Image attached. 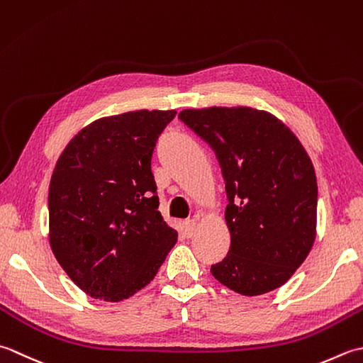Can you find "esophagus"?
Here are the masks:
<instances>
[{
	"label": "esophagus",
	"mask_w": 363,
	"mask_h": 363,
	"mask_svg": "<svg viewBox=\"0 0 363 363\" xmlns=\"http://www.w3.org/2000/svg\"><path fill=\"white\" fill-rule=\"evenodd\" d=\"M196 232V220L194 219H188L183 223V235L186 236V238H191L192 235Z\"/></svg>",
	"instance_id": "1"
}]
</instances>
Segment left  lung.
<instances>
[{
	"label": "left lung",
	"instance_id": "obj_1",
	"mask_svg": "<svg viewBox=\"0 0 363 363\" xmlns=\"http://www.w3.org/2000/svg\"><path fill=\"white\" fill-rule=\"evenodd\" d=\"M179 119L214 150L225 180L232 242L213 277L242 296L282 286L316 236L318 186L306 149L284 122L254 108L184 109Z\"/></svg>",
	"mask_w": 363,
	"mask_h": 363
}]
</instances>
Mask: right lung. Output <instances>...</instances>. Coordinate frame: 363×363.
Returning <instances> with one entry per match:
<instances>
[{
    "instance_id": "1",
    "label": "right lung",
    "mask_w": 363,
    "mask_h": 363,
    "mask_svg": "<svg viewBox=\"0 0 363 363\" xmlns=\"http://www.w3.org/2000/svg\"><path fill=\"white\" fill-rule=\"evenodd\" d=\"M175 111H130L81 130L59 157L48 191L50 246L94 299L119 302L150 284L177 230L158 211L152 153Z\"/></svg>"
}]
</instances>
